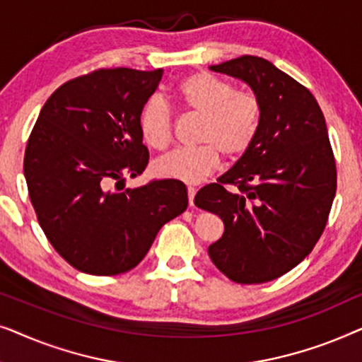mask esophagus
<instances>
[{
    "label": "esophagus",
    "instance_id": "1",
    "mask_svg": "<svg viewBox=\"0 0 362 362\" xmlns=\"http://www.w3.org/2000/svg\"><path fill=\"white\" fill-rule=\"evenodd\" d=\"M196 187L194 186H189L187 187V201H189V206L192 207L194 206V196H196Z\"/></svg>",
    "mask_w": 362,
    "mask_h": 362
}]
</instances>
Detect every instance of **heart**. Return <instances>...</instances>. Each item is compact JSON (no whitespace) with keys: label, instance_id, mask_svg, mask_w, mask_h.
Returning <instances> with one entry per match:
<instances>
[{"label":"heart","instance_id":"heart-1","mask_svg":"<svg viewBox=\"0 0 362 362\" xmlns=\"http://www.w3.org/2000/svg\"><path fill=\"white\" fill-rule=\"evenodd\" d=\"M176 105L197 117L194 140L201 145L175 150L155 163V173L166 180L197 185L216 171L221 155L235 160L249 151L264 120V102L252 88L209 72L187 76L175 88ZM140 132L153 150H165L173 138V110L160 97L146 102Z\"/></svg>","mask_w":362,"mask_h":362}]
</instances>
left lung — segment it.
I'll use <instances>...</instances> for the list:
<instances>
[{
  "mask_svg": "<svg viewBox=\"0 0 362 362\" xmlns=\"http://www.w3.org/2000/svg\"><path fill=\"white\" fill-rule=\"evenodd\" d=\"M211 71L249 83L264 120L249 151L194 204L224 222L207 249L212 264L235 284H265L298 265L328 222L338 186L328 128L308 88L267 59L242 56Z\"/></svg>",
  "mask_w": 362,
  "mask_h": 362,
  "instance_id": "obj_1",
  "label": "left lung"
}]
</instances>
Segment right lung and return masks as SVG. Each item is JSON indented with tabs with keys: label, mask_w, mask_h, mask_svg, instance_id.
<instances>
[{
	"label": "right lung",
	"mask_w": 362,
	"mask_h": 362,
	"mask_svg": "<svg viewBox=\"0 0 362 362\" xmlns=\"http://www.w3.org/2000/svg\"><path fill=\"white\" fill-rule=\"evenodd\" d=\"M163 69H98L62 83L24 153L29 199L47 240L74 269L118 275L145 259L158 230L187 207L181 181L123 187L150 160L140 115Z\"/></svg>",
	"instance_id": "right-lung-1"
}]
</instances>
